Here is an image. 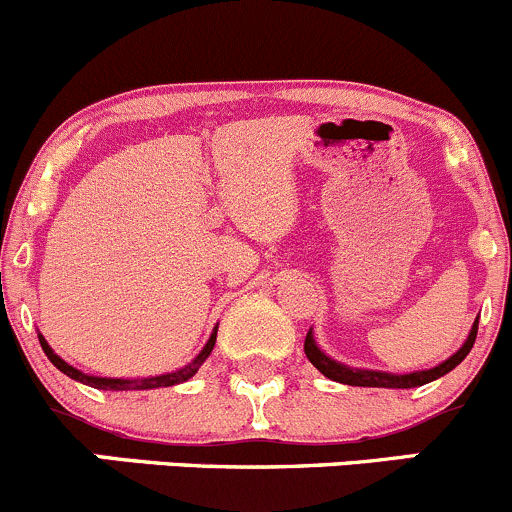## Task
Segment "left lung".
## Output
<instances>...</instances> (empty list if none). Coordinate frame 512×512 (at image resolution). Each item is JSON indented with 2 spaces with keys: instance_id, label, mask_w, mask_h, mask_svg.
Instances as JSON below:
<instances>
[{
  "instance_id": "8db88e82",
  "label": "left lung",
  "mask_w": 512,
  "mask_h": 512,
  "mask_svg": "<svg viewBox=\"0 0 512 512\" xmlns=\"http://www.w3.org/2000/svg\"><path fill=\"white\" fill-rule=\"evenodd\" d=\"M475 336H478V321L473 323L470 328L468 338H465L463 346L448 358V361L438 363L435 368H428V371H416V373H403V376H396V373H386V371H366V368H351V366H343V363L333 361L328 358L321 348L316 346L313 341V331L306 333V343H303V351H306L308 361L318 368L326 378L336 383H346V386H363V388H416L423 386V383L435 381V378L445 376V373L453 371L460 361L470 353L473 348Z\"/></svg>"
}]
</instances>
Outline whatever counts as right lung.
Segmentation results:
<instances>
[{"label": "right lung", "instance_id": "obj_1", "mask_svg": "<svg viewBox=\"0 0 512 512\" xmlns=\"http://www.w3.org/2000/svg\"><path fill=\"white\" fill-rule=\"evenodd\" d=\"M216 331H219V328H214L211 338H209V341H206L204 351H201L199 356H196L194 361L189 363V366L179 368V371H174V373H164V376H149V378H101V376H86V373L79 371V368L69 366V363L64 361V358H59L57 353L52 351V346H49V343L44 341L42 333H39V343H42V351L47 353L49 361H52L54 366H57L59 371L64 373V376L74 378V381L84 383V386L101 388V391H151V388L179 386V383H184V381H189V378H194L196 371H199V368H201V363H204L206 358L211 356V351H214Z\"/></svg>", "mask_w": 512, "mask_h": 512}]
</instances>
